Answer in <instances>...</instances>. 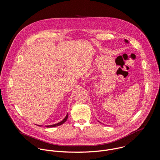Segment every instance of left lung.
I'll list each match as a JSON object with an SVG mask.
<instances>
[{"mask_svg": "<svg viewBox=\"0 0 160 160\" xmlns=\"http://www.w3.org/2000/svg\"><path fill=\"white\" fill-rule=\"evenodd\" d=\"M125 41H126V42H128V40H127V39H125Z\"/></svg>", "mask_w": 160, "mask_h": 160, "instance_id": "8db88e82", "label": "left lung"}]
</instances>
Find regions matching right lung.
<instances>
[{
  "label": "right lung",
  "mask_w": 160,
  "mask_h": 160,
  "mask_svg": "<svg viewBox=\"0 0 160 160\" xmlns=\"http://www.w3.org/2000/svg\"><path fill=\"white\" fill-rule=\"evenodd\" d=\"M68 114H67V115L66 116V117L65 118V119L62 121H61L60 122H58V123H57V124H53V125H50V126H45L46 127H47V128H52V127H57V126H60V125H62V124H63L64 122H66V121L67 120V119H68Z\"/></svg>",
  "instance_id": "1"
}]
</instances>
